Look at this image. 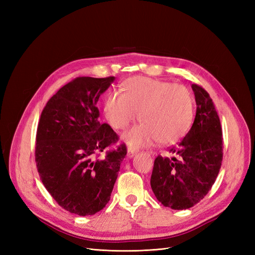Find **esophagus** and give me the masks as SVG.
<instances>
[{
  "mask_svg": "<svg viewBox=\"0 0 255 255\" xmlns=\"http://www.w3.org/2000/svg\"><path fill=\"white\" fill-rule=\"evenodd\" d=\"M137 152H138V151H137L136 149L130 148V146H128V157H133V156L136 155Z\"/></svg>",
  "mask_w": 255,
  "mask_h": 255,
  "instance_id": "obj_1",
  "label": "esophagus"
}]
</instances>
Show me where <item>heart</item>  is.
Listing matches in <instances>:
<instances>
[{"label":"heart","mask_w":255,"mask_h":255,"mask_svg":"<svg viewBox=\"0 0 255 255\" xmlns=\"http://www.w3.org/2000/svg\"><path fill=\"white\" fill-rule=\"evenodd\" d=\"M123 94L114 90L104 102V114L116 129H126L137 118L141 125L125 135L133 146L174 143L187 133L194 101L182 85L148 78H133L123 84Z\"/></svg>","instance_id":"obj_1"}]
</instances>
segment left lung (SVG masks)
I'll return each instance as SVG.
<instances>
[{"mask_svg": "<svg viewBox=\"0 0 255 255\" xmlns=\"http://www.w3.org/2000/svg\"><path fill=\"white\" fill-rule=\"evenodd\" d=\"M197 112L189 132L171 157L154 160L151 187L158 201L172 210L192 207L208 194L219 173L223 141L220 119L208 92L192 84Z\"/></svg>", "mask_w": 255, "mask_h": 255, "instance_id": "obj_1", "label": "left lung"}]
</instances>
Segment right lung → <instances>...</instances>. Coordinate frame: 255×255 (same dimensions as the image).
<instances>
[{
	"label": "right lung",
	"instance_id": "add662e5",
	"mask_svg": "<svg viewBox=\"0 0 255 255\" xmlns=\"http://www.w3.org/2000/svg\"><path fill=\"white\" fill-rule=\"evenodd\" d=\"M114 80L80 76L69 82L49 100L38 123L35 160L40 180L58 205L79 216L95 215L109 203L128 152L121 143L99 158L119 140L99 121L97 107Z\"/></svg>",
	"mask_w": 255,
	"mask_h": 255
}]
</instances>
